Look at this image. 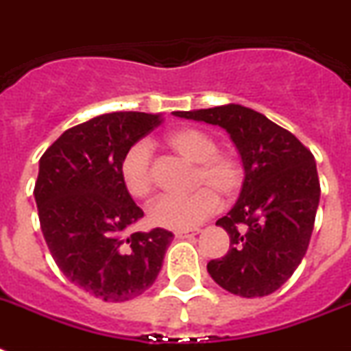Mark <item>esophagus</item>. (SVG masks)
I'll list each match as a JSON object with an SVG mask.
<instances>
[{"instance_id": "1", "label": "esophagus", "mask_w": 351, "mask_h": 351, "mask_svg": "<svg viewBox=\"0 0 351 351\" xmlns=\"http://www.w3.org/2000/svg\"><path fill=\"white\" fill-rule=\"evenodd\" d=\"M196 234H200V230H198V229L175 230V236H176V238H180V240H184V238H195Z\"/></svg>"}]
</instances>
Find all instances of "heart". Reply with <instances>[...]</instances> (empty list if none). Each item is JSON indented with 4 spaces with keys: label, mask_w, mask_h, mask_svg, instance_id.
I'll return each instance as SVG.
<instances>
[{
    "label": "heart",
    "mask_w": 351,
    "mask_h": 351,
    "mask_svg": "<svg viewBox=\"0 0 351 351\" xmlns=\"http://www.w3.org/2000/svg\"><path fill=\"white\" fill-rule=\"evenodd\" d=\"M166 146L185 160L195 162L193 187L187 196H162L149 207V220L156 227L185 230L207 220L218 209L220 198H234L243 185V166L230 153H221L213 136L195 128H178L166 135ZM121 178L133 198H146L153 189L151 153L144 142H136L121 160Z\"/></svg>",
    "instance_id": "heart-1"
}]
</instances>
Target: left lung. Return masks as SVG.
<instances>
[{
	"mask_svg": "<svg viewBox=\"0 0 351 351\" xmlns=\"http://www.w3.org/2000/svg\"><path fill=\"white\" fill-rule=\"evenodd\" d=\"M175 115L223 128L243 162L240 198L216 221L229 234V252L210 259L207 272L230 294H272L308 249L321 196L314 155L290 131L240 104Z\"/></svg>",
	"mask_w": 351,
	"mask_h": 351,
	"instance_id": "left-lung-1",
	"label": "left lung"
}]
</instances>
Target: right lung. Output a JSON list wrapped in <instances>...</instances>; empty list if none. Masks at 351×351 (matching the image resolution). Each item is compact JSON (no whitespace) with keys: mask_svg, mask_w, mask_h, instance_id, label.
Masks as SVG:
<instances>
[{"mask_svg":"<svg viewBox=\"0 0 351 351\" xmlns=\"http://www.w3.org/2000/svg\"><path fill=\"white\" fill-rule=\"evenodd\" d=\"M160 122L141 111L93 117L64 131L39 160L34 196L50 254L73 285L102 301L146 292L173 240L166 229L124 236L144 213L122 184L121 160Z\"/></svg>","mask_w":351,"mask_h":351,"instance_id":"obj_1","label":"right lung"}]
</instances>
